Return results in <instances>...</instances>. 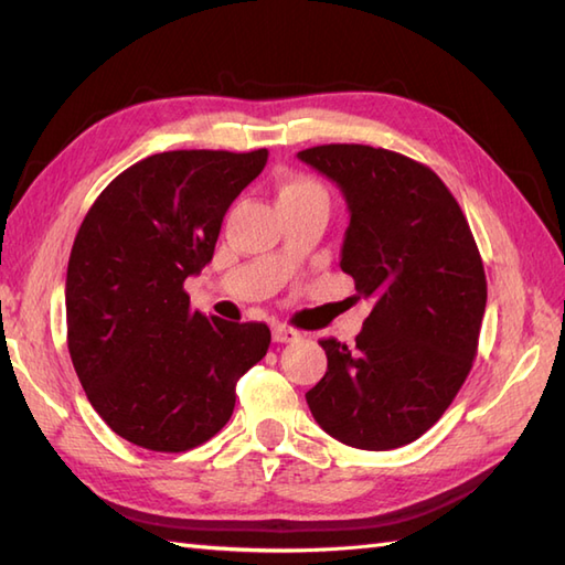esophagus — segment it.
Here are the masks:
<instances>
[{
	"mask_svg": "<svg viewBox=\"0 0 565 565\" xmlns=\"http://www.w3.org/2000/svg\"><path fill=\"white\" fill-rule=\"evenodd\" d=\"M271 338H274V342H281V344L284 342H296L298 338H301V332L289 328V326H284V322H274Z\"/></svg>",
	"mask_w": 565,
	"mask_h": 565,
	"instance_id": "obj_1",
	"label": "esophagus"
}]
</instances>
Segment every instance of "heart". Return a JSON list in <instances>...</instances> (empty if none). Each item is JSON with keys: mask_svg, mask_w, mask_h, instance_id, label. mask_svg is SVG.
I'll return each mask as SVG.
<instances>
[{"mask_svg": "<svg viewBox=\"0 0 565 565\" xmlns=\"http://www.w3.org/2000/svg\"><path fill=\"white\" fill-rule=\"evenodd\" d=\"M279 206L281 203H296V201H318L328 206V194L316 179L303 177V174H289L279 182Z\"/></svg>", "mask_w": 565, "mask_h": 565, "instance_id": "1", "label": "heart"}]
</instances>
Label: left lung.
<instances>
[{"instance_id": "1", "label": "left lung", "mask_w": 565, "mask_h": 565, "mask_svg": "<svg viewBox=\"0 0 565 565\" xmlns=\"http://www.w3.org/2000/svg\"><path fill=\"white\" fill-rule=\"evenodd\" d=\"M340 186L350 211L340 267L371 298L356 344L320 340L328 371L306 401L347 447L386 451L437 423L473 366L486 271L466 215L441 179L371 146L298 152Z\"/></svg>"}]
</instances>
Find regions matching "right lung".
<instances>
[{"label": "right lung", "instance_id": "right-lung-1", "mask_svg": "<svg viewBox=\"0 0 565 565\" xmlns=\"http://www.w3.org/2000/svg\"><path fill=\"white\" fill-rule=\"evenodd\" d=\"M267 158L264 148L150 154L79 225L65 281L67 350L94 411L142 449L209 441L233 415L237 379L269 350L264 322L206 318L184 291Z\"/></svg>", "mask_w": 565, "mask_h": 565}]
</instances>
